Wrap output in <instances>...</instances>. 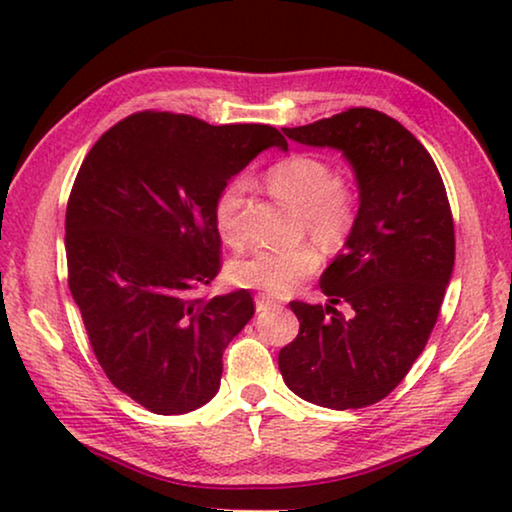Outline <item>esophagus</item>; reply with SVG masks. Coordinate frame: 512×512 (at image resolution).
Wrapping results in <instances>:
<instances>
[{
    "label": "esophagus",
    "mask_w": 512,
    "mask_h": 512,
    "mask_svg": "<svg viewBox=\"0 0 512 512\" xmlns=\"http://www.w3.org/2000/svg\"><path fill=\"white\" fill-rule=\"evenodd\" d=\"M279 303L268 298V296H256V312H268V310H277Z\"/></svg>",
    "instance_id": "34e87169"
}]
</instances>
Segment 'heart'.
Here are the masks:
<instances>
[{
	"label": "heart",
	"instance_id": "b5f03b06",
	"mask_svg": "<svg viewBox=\"0 0 512 512\" xmlns=\"http://www.w3.org/2000/svg\"><path fill=\"white\" fill-rule=\"evenodd\" d=\"M270 191L300 209L305 228L324 249H340L352 233L356 202L352 191L338 181V172L328 160L310 153H296L279 160L268 170ZM247 195V179L235 177L223 184L214 200V226L230 247L244 242L242 207ZM321 256L314 244L300 242L282 249H256L233 265L237 284L289 296L296 286L317 272Z\"/></svg>",
	"mask_w": 512,
	"mask_h": 512
}]
</instances>
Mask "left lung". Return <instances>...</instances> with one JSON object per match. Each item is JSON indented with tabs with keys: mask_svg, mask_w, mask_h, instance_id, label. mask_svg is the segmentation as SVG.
Wrapping results in <instances>:
<instances>
[{
	"mask_svg": "<svg viewBox=\"0 0 512 512\" xmlns=\"http://www.w3.org/2000/svg\"><path fill=\"white\" fill-rule=\"evenodd\" d=\"M284 135L345 156L359 212L321 275L328 303H291L300 331L279 373L321 408H366L398 387L436 326L454 268L450 202L429 151L382 111L347 109Z\"/></svg>",
	"mask_w": 512,
	"mask_h": 512,
	"instance_id": "obj_1",
	"label": "left lung"
}]
</instances>
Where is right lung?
Instances as JSON below:
<instances>
[{
  "mask_svg": "<svg viewBox=\"0 0 512 512\" xmlns=\"http://www.w3.org/2000/svg\"><path fill=\"white\" fill-rule=\"evenodd\" d=\"M270 125H207L142 111L104 132L67 202L69 291L111 384L156 415L212 401L223 349L254 317L247 289L195 298L219 275L214 200L258 153Z\"/></svg>",
  "mask_w": 512,
  "mask_h": 512,
  "instance_id": "obj_1",
  "label": "right lung"
}]
</instances>
